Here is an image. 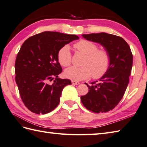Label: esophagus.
Masks as SVG:
<instances>
[{
    "instance_id": "1",
    "label": "esophagus",
    "mask_w": 147,
    "mask_h": 147,
    "mask_svg": "<svg viewBox=\"0 0 147 147\" xmlns=\"http://www.w3.org/2000/svg\"><path fill=\"white\" fill-rule=\"evenodd\" d=\"M71 83H72V84H74V85H78L80 84L79 82H76L75 81V80H72V81H71Z\"/></svg>"
}]
</instances>
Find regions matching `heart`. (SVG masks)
Returning a JSON list of instances; mask_svg holds the SVG:
<instances>
[{
    "instance_id": "obj_1",
    "label": "heart",
    "mask_w": 147,
    "mask_h": 147,
    "mask_svg": "<svg viewBox=\"0 0 147 147\" xmlns=\"http://www.w3.org/2000/svg\"><path fill=\"white\" fill-rule=\"evenodd\" d=\"M74 46L78 51L85 55L81 63L82 67H71L66 69V77L74 80H81L92 76L93 79H100L109 70L111 58L109 52L105 49H98V46L92 42L80 39ZM58 60L61 66L68 67L71 63V54L70 47L65 45L58 52Z\"/></svg>"
}]
</instances>
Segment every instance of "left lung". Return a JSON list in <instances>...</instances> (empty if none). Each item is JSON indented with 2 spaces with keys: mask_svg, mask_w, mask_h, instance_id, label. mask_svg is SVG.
<instances>
[{
  "mask_svg": "<svg viewBox=\"0 0 147 147\" xmlns=\"http://www.w3.org/2000/svg\"><path fill=\"white\" fill-rule=\"evenodd\" d=\"M82 37L103 46L110 53L111 63L100 81L91 82V85L86 83L89 90L80 100L90 111L109 112L117 105L126 90L132 69L133 54L128 44L119 36L102 32L84 34Z\"/></svg>",
  "mask_w": 147,
  "mask_h": 147,
  "instance_id": "8db88e82",
  "label": "left lung"
}]
</instances>
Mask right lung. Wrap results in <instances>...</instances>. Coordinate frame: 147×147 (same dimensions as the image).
Listing matches in <instances>:
<instances>
[{
    "label": "right lung",
    "mask_w": 147,
    "mask_h": 147,
    "mask_svg": "<svg viewBox=\"0 0 147 147\" xmlns=\"http://www.w3.org/2000/svg\"><path fill=\"white\" fill-rule=\"evenodd\" d=\"M78 38L76 35L44 32L22 44L15 61V80L24 105L31 112L46 114L58 105L63 89L71 83L58 77L62 72L58 52ZM54 78L50 85L49 82Z\"/></svg>",
    "instance_id": "add662e5"
}]
</instances>
